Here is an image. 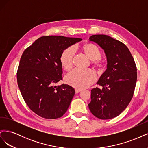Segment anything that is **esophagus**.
I'll return each instance as SVG.
<instances>
[{
  "mask_svg": "<svg viewBox=\"0 0 148 148\" xmlns=\"http://www.w3.org/2000/svg\"><path fill=\"white\" fill-rule=\"evenodd\" d=\"M82 91V89H79V88H76L75 89V92L76 93H79V92H81Z\"/></svg>",
  "mask_w": 148,
  "mask_h": 148,
  "instance_id": "34e87169",
  "label": "esophagus"
}]
</instances>
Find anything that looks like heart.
Here are the masks:
<instances>
[{
	"mask_svg": "<svg viewBox=\"0 0 148 148\" xmlns=\"http://www.w3.org/2000/svg\"><path fill=\"white\" fill-rule=\"evenodd\" d=\"M84 51L91 60H95L99 59L101 55L99 48L92 44H89L84 46ZM76 49L74 46L66 48L62 52L60 62L65 69H69L73 65V59ZM97 78V75L94 70L89 69L76 68L66 74V81L72 86L83 88L90 86Z\"/></svg>",
	"mask_w": 148,
	"mask_h": 148,
	"instance_id": "b5f03b06",
	"label": "heart"
}]
</instances>
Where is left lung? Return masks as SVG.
Listing matches in <instances>:
<instances>
[{
    "label": "left lung",
    "mask_w": 148,
    "mask_h": 148,
    "mask_svg": "<svg viewBox=\"0 0 148 148\" xmlns=\"http://www.w3.org/2000/svg\"><path fill=\"white\" fill-rule=\"evenodd\" d=\"M89 39L104 50L107 59V69L97 82L101 88L91 89L89 108L98 119H113L133 97L137 80L135 62L128 47L109 36L92 35Z\"/></svg>",
    "instance_id": "obj_1"
}]
</instances>
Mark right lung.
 Returning <instances> with one entry per match:
<instances>
[{
  "mask_svg": "<svg viewBox=\"0 0 148 148\" xmlns=\"http://www.w3.org/2000/svg\"><path fill=\"white\" fill-rule=\"evenodd\" d=\"M82 40L62 36H42L22 54L17 71L18 85L26 104L40 117L60 118L69 107L74 88L66 84H54L62 79V52Z\"/></svg>",
  "mask_w": 148,
  "mask_h": 148,
  "instance_id": "add662e5",
  "label": "right lung"
}]
</instances>
